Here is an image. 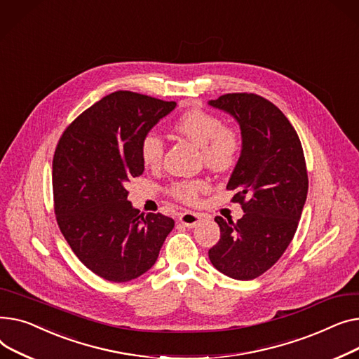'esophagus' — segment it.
<instances>
[{
    "label": "esophagus",
    "mask_w": 359,
    "mask_h": 359,
    "mask_svg": "<svg viewBox=\"0 0 359 359\" xmlns=\"http://www.w3.org/2000/svg\"><path fill=\"white\" fill-rule=\"evenodd\" d=\"M180 222L185 227H196L201 222V216L197 213H193V212H185L180 216Z\"/></svg>",
    "instance_id": "34e87169"
}]
</instances>
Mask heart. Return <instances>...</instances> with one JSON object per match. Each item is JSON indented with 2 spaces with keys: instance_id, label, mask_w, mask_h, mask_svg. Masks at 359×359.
<instances>
[{
  "instance_id": "obj_1",
  "label": "heart",
  "mask_w": 359,
  "mask_h": 359,
  "mask_svg": "<svg viewBox=\"0 0 359 359\" xmlns=\"http://www.w3.org/2000/svg\"><path fill=\"white\" fill-rule=\"evenodd\" d=\"M174 130L201 147L204 163L215 171L224 172L236 166L243 151V139L238 129L224 126L222 118L205 110H189L178 117ZM142 162L156 168L163 159V142L154 133H146L139 146ZM208 188L204 180H181L168 188V193L185 204H196Z\"/></svg>"
}]
</instances>
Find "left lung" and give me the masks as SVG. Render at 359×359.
Returning a JSON list of instances; mask_svg holds the SVG:
<instances>
[{"instance_id":"obj_1","label":"left lung","mask_w":359,"mask_h":359,"mask_svg":"<svg viewBox=\"0 0 359 359\" xmlns=\"http://www.w3.org/2000/svg\"><path fill=\"white\" fill-rule=\"evenodd\" d=\"M208 104L241 126L243 151L227 189L245 212L238 222L215 219L220 239L208 258L230 278L254 280L281 258L297 230L309 189L302 142L283 111L261 95L224 94Z\"/></svg>"}]
</instances>
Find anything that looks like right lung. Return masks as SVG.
<instances>
[{
	"label": "right lung",
	"mask_w": 359,
	"mask_h": 359,
	"mask_svg": "<svg viewBox=\"0 0 359 359\" xmlns=\"http://www.w3.org/2000/svg\"><path fill=\"white\" fill-rule=\"evenodd\" d=\"M175 105L116 91L79 114L56 144L57 226L78 259L107 281L126 283L151 269L174 229L171 217L133 208L128 184L144 170L142 137Z\"/></svg>",
	"instance_id": "add662e5"
}]
</instances>
